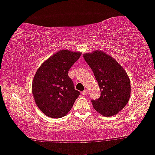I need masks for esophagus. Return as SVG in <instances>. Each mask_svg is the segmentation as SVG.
<instances>
[{
    "instance_id": "esophagus-1",
    "label": "esophagus",
    "mask_w": 155,
    "mask_h": 155,
    "mask_svg": "<svg viewBox=\"0 0 155 155\" xmlns=\"http://www.w3.org/2000/svg\"><path fill=\"white\" fill-rule=\"evenodd\" d=\"M82 95H84V96H85V95H87L88 94V91L87 90H84L83 92H82Z\"/></svg>"
}]
</instances>
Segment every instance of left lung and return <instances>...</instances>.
Wrapping results in <instances>:
<instances>
[{
	"label": "left lung",
	"mask_w": 155,
	"mask_h": 155,
	"mask_svg": "<svg viewBox=\"0 0 155 155\" xmlns=\"http://www.w3.org/2000/svg\"><path fill=\"white\" fill-rule=\"evenodd\" d=\"M83 57L92 70L101 91L100 97L92 100L93 107L104 116L116 115L130 99L128 75L115 59L101 51H94Z\"/></svg>",
	"instance_id": "obj_1"
}]
</instances>
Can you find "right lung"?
<instances>
[{
	"label": "right lung",
	"mask_w": 155,
	"mask_h": 155,
	"mask_svg": "<svg viewBox=\"0 0 155 155\" xmlns=\"http://www.w3.org/2000/svg\"><path fill=\"white\" fill-rule=\"evenodd\" d=\"M80 52L61 50L46 60L34 77L32 94L39 109L51 118L63 117L71 111L80 92L75 90L68 71Z\"/></svg>",
	"instance_id": "1"
}]
</instances>
